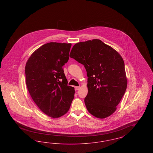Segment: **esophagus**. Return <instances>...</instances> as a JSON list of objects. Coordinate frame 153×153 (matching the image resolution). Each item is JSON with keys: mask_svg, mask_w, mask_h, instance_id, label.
Listing matches in <instances>:
<instances>
[{"mask_svg": "<svg viewBox=\"0 0 153 153\" xmlns=\"http://www.w3.org/2000/svg\"><path fill=\"white\" fill-rule=\"evenodd\" d=\"M74 88H75V90H76V91H78V90L80 89V87H75Z\"/></svg>", "mask_w": 153, "mask_h": 153, "instance_id": "esophagus-1", "label": "esophagus"}]
</instances>
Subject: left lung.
I'll use <instances>...</instances> for the list:
<instances>
[{
    "label": "left lung",
    "instance_id": "left-lung-1",
    "mask_svg": "<svg viewBox=\"0 0 153 153\" xmlns=\"http://www.w3.org/2000/svg\"><path fill=\"white\" fill-rule=\"evenodd\" d=\"M69 56L86 69L88 92L84 102L89 112L100 119L112 115L127 85L121 56L101 40L95 39L75 44Z\"/></svg>",
    "mask_w": 153,
    "mask_h": 153
}]
</instances>
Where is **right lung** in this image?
Segmentation results:
<instances>
[{
  "instance_id": "add662e5",
  "label": "right lung",
  "mask_w": 153,
  "mask_h": 153,
  "mask_svg": "<svg viewBox=\"0 0 153 153\" xmlns=\"http://www.w3.org/2000/svg\"><path fill=\"white\" fill-rule=\"evenodd\" d=\"M71 44L50 42L34 51L26 67V84L36 105L49 117L65 114L74 99L62 66L69 59Z\"/></svg>"
}]
</instances>
